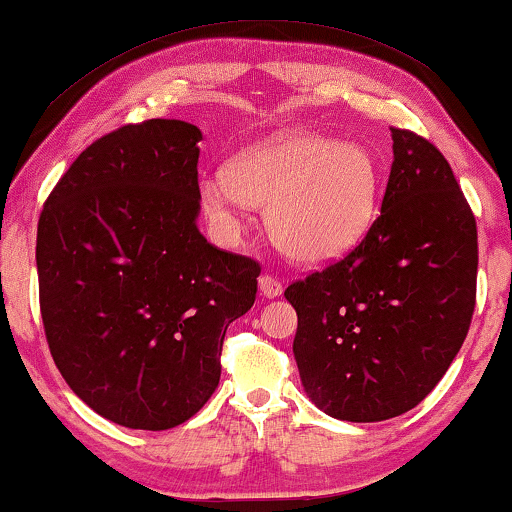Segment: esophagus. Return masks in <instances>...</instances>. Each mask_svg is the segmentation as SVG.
<instances>
[{"mask_svg": "<svg viewBox=\"0 0 512 512\" xmlns=\"http://www.w3.org/2000/svg\"><path fill=\"white\" fill-rule=\"evenodd\" d=\"M258 289L265 298H277L282 294V282L272 275H261L258 277Z\"/></svg>", "mask_w": 512, "mask_h": 512, "instance_id": "34e87169", "label": "esophagus"}]
</instances>
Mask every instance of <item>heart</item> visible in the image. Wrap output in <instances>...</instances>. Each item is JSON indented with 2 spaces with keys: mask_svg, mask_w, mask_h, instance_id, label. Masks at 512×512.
Wrapping results in <instances>:
<instances>
[{
  "mask_svg": "<svg viewBox=\"0 0 512 512\" xmlns=\"http://www.w3.org/2000/svg\"><path fill=\"white\" fill-rule=\"evenodd\" d=\"M378 192L374 152L320 134L268 138L199 185L204 211L223 228H235L244 204L268 207L272 242L301 263H327L355 249L374 223Z\"/></svg>",
  "mask_w": 512,
  "mask_h": 512,
  "instance_id": "b5f03b06",
  "label": "heart"
}]
</instances>
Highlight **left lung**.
Here are the masks:
<instances>
[{
  "instance_id": "left-lung-1",
  "label": "left lung",
  "mask_w": 512,
  "mask_h": 512,
  "mask_svg": "<svg viewBox=\"0 0 512 512\" xmlns=\"http://www.w3.org/2000/svg\"><path fill=\"white\" fill-rule=\"evenodd\" d=\"M390 131L381 216L348 256L284 291L305 395L353 423L414 409L447 374L475 310L473 211L433 143Z\"/></svg>"
}]
</instances>
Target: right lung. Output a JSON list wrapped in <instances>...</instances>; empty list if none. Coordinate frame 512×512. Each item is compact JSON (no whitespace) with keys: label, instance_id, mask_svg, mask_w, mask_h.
I'll use <instances>...</instances> for the list:
<instances>
[{"label":"right lung","instance_id":"add662e5","mask_svg":"<svg viewBox=\"0 0 512 512\" xmlns=\"http://www.w3.org/2000/svg\"><path fill=\"white\" fill-rule=\"evenodd\" d=\"M202 131L126 124L79 155L37 225L49 350L79 400L117 426L169 430L221 378L225 329L256 301V261L197 228Z\"/></svg>","mask_w":512,"mask_h":512}]
</instances>
